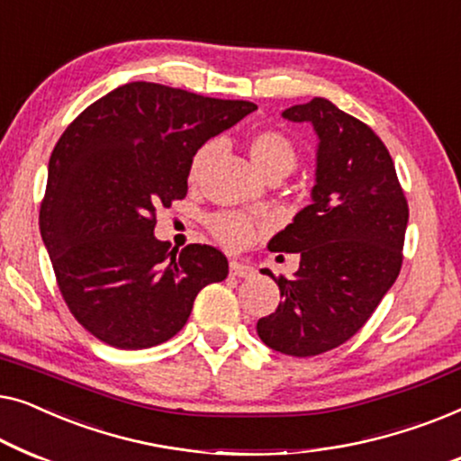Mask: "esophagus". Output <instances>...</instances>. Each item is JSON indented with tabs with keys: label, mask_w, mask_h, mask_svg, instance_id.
Listing matches in <instances>:
<instances>
[{
	"label": "esophagus",
	"mask_w": 461,
	"mask_h": 461,
	"mask_svg": "<svg viewBox=\"0 0 461 461\" xmlns=\"http://www.w3.org/2000/svg\"><path fill=\"white\" fill-rule=\"evenodd\" d=\"M230 274L236 277H250L252 274H255V269H252V265L233 258V261H230Z\"/></svg>",
	"instance_id": "1"
}]
</instances>
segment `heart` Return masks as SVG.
<instances>
[{
	"instance_id": "heart-1",
	"label": "heart",
	"mask_w": 461,
	"mask_h": 461,
	"mask_svg": "<svg viewBox=\"0 0 461 461\" xmlns=\"http://www.w3.org/2000/svg\"><path fill=\"white\" fill-rule=\"evenodd\" d=\"M217 152L215 141H206L194 152L190 163V181H198L203 177L206 167L211 165L212 157ZM249 154L252 163L261 173L267 175H288L296 167V146L294 141L288 138L280 129H258L249 138ZM209 228L212 238L225 249H242L249 242H252L258 233L263 231V225L255 221V219L244 215V212L236 211H221L211 217Z\"/></svg>"
}]
</instances>
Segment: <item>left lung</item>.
<instances>
[{
  "label": "left lung",
  "mask_w": 461,
  "mask_h": 461,
  "mask_svg": "<svg viewBox=\"0 0 461 461\" xmlns=\"http://www.w3.org/2000/svg\"><path fill=\"white\" fill-rule=\"evenodd\" d=\"M320 138L313 204L269 242L298 252L294 277H276L282 303L257 323L265 345L293 357L340 347L366 326L403 265L410 206L384 141L330 100L284 110Z\"/></svg>",
  "instance_id": "left-lung-1"
}]
</instances>
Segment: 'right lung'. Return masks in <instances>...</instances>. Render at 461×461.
I'll return each mask as SVG.
<instances>
[{
  "label": "right lung",
  "instance_id": "1",
  "mask_svg": "<svg viewBox=\"0 0 461 461\" xmlns=\"http://www.w3.org/2000/svg\"><path fill=\"white\" fill-rule=\"evenodd\" d=\"M257 106L135 81L83 110L50 157L39 230L70 313L110 347L148 348L185 326L194 298L228 277L206 244L154 238L184 200L194 152Z\"/></svg>",
  "mask_w": 461,
  "mask_h": 461
}]
</instances>
